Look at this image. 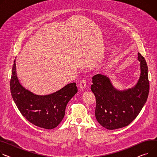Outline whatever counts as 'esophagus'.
I'll use <instances>...</instances> for the list:
<instances>
[{
	"mask_svg": "<svg viewBox=\"0 0 157 157\" xmlns=\"http://www.w3.org/2000/svg\"><path fill=\"white\" fill-rule=\"evenodd\" d=\"M79 87L81 89H85L86 87V81L85 79H82L79 81Z\"/></svg>",
	"mask_w": 157,
	"mask_h": 157,
	"instance_id": "obj_1",
	"label": "esophagus"
}]
</instances>
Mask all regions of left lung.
I'll return each mask as SVG.
<instances>
[{
    "label": "left lung",
    "mask_w": 157,
    "mask_h": 157,
    "mask_svg": "<svg viewBox=\"0 0 157 157\" xmlns=\"http://www.w3.org/2000/svg\"><path fill=\"white\" fill-rule=\"evenodd\" d=\"M141 74L133 88L119 91L115 88L110 79L100 74L92 78L91 90L96 97L95 117L101 126L113 130L127 126L140 113L149 93L148 66L138 52Z\"/></svg>",
    "instance_id": "obj_1"
}]
</instances>
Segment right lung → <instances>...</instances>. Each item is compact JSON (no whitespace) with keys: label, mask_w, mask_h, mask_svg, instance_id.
Masks as SVG:
<instances>
[{"label":"right lung","mask_w":157,"mask_h":157,"mask_svg":"<svg viewBox=\"0 0 157 157\" xmlns=\"http://www.w3.org/2000/svg\"><path fill=\"white\" fill-rule=\"evenodd\" d=\"M16 60L10 81L11 95L16 105L29 122L47 129L56 128L63 119L66 105L78 91L76 82H72L48 95H37L20 84L16 75Z\"/></svg>","instance_id":"1"}]
</instances>
